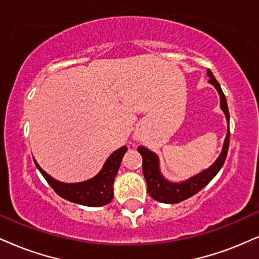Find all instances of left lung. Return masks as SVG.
I'll list each match as a JSON object with an SVG mask.
<instances>
[{
  "mask_svg": "<svg viewBox=\"0 0 259 259\" xmlns=\"http://www.w3.org/2000/svg\"><path fill=\"white\" fill-rule=\"evenodd\" d=\"M207 75H209V82L215 86L220 95V104H221V109L226 115V119L228 122V132L226 136L225 144H223L222 152L220 154L219 158L213 162V164L210 165L205 170L200 171L199 174L194 175V177L187 179V180L181 181V183H171L168 181L167 179L163 178L161 170H159V162L158 156L155 152L150 151L149 149L144 146H138V151L140 152L143 157V174L148 185V193L151 198L161 203L167 204H177L187 199V198L192 197L205 187L210 181L215 178V175L219 173L220 169L222 168L225 163L226 157H227V152L229 148V111L227 101H226L225 94H223L221 86L219 81L216 80L215 76L210 69H207Z\"/></svg>",
  "mask_w": 259,
  "mask_h": 259,
  "instance_id": "8db88e82",
  "label": "left lung"
}]
</instances>
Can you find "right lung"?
Listing matches in <instances>:
<instances>
[{"label":"right lung","instance_id":"add662e5","mask_svg":"<svg viewBox=\"0 0 259 259\" xmlns=\"http://www.w3.org/2000/svg\"><path fill=\"white\" fill-rule=\"evenodd\" d=\"M127 146L123 145L122 148L114 151L101 169V171L96 177L82 183L67 184L56 180L49 174L41 169L34 159V164L40 171L48 184L53 187V190L62 197L63 199L69 200L72 203L81 204L86 206H103L111 202L114 197L113 185L117 170H119L121 161L123 155L126 154Z\"/></svg>","mask_w":259,"mask_h":259}]
</instances>
